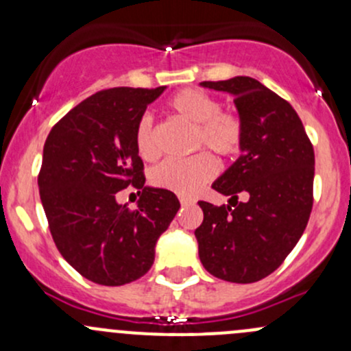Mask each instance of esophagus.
<instances>
[{
	"label": "esophagus",
	"instance_id": "obj_1",
	"mask_svg": "<svg viewBox=\"0 0 351 351\" xmlns=\"http://www.w3.org/2000/svg\"><path fill=\"white\" fill-rule=\"evenodd\" d=\"M180 204L192 205V204H195V200H193V198H189V197H180Z\"/></svg>",
	"mask_w": 351,
	"mask_h": 351
}]
</instances>
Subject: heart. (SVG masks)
Masks as SVG:
<instances>
[{"instance_id": "obj_1", "label": "heart", "mask_w": 351, "mask_h": 351, "mask_svg": "<svg viewBox=\"0 0 351 351\" xmlns=\"http://www.w3.org/2000/svg\"><path fill=\"white\" fill-rule=\"evenodd\" d=\"M175 119L193 127L192 151L208 149L224 159L239 154L244 143V123L234 112L221 110L212 95L183 90L168 101ZM136 151L146 161L158 158L154 127L149 115L141 117L134 132ZM217 175V161L208 153H198L185 161H165L151 171V183L182 197H192Z\"/></svg>"}]
</instances>
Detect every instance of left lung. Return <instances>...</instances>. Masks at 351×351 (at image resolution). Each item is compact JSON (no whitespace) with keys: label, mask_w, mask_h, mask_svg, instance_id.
Instances as JSON below:
<instances>
[{"label":"left lung","mask_w":351,"mask_h":351,"mask_svg":"<svg viewBox=\"0 0 351 351\" xmlns=\"http://www.w3.org/2000/svg\"><path fill=\"white\" fill-rule=\"evenodd\" d=\"M226 91L244 123L241 156L212 183L236 205L198 202V256L214 277L251 284L277 270L302 236L313 210L314 149L289 101L250 76L204 81ZM247 197L237 202V195ZM229 200V202H231Z\"/></svg>","instance_id":"1"}]
</instances>
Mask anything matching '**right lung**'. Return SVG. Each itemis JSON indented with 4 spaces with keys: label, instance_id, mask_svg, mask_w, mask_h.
<instances>
[{
    "label": "right lung",
    "instance_id": "obj_1",
    "mask_svg": "<svg viewBox=\"0 0 351 351\" xmlns=\"http://www.w3.org/2000/svg\"><path fill=\"white\" fill-rule=\"evenodd\" d=\"M165 91L110 88L66 113L44 144L38 192L62 258L88 280L117 287L147 274L159 236L180 208L173 192L146 186L134 132L147 105ZM132 184L136 211L116 204Z\"/></svg>",
    "mask_w": 351,
    "mask_h": 351
}]
</instances>
